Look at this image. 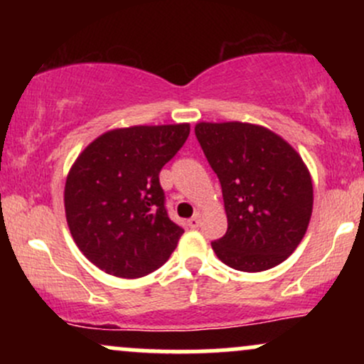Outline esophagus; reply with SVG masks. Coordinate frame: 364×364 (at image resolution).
<instances>
[{"label":"esophagus","instance_id":"34e87169","mask_svg":"<svg viewBox=\"0 0 364 364\" xmlns=\"http://www.w3.org/2000/svg\"><path fill=\"white\" fill-rule=\"evenodd\" d=\"M188 225H190L191 229H196L200 225V215H193L190 220H188Z\"/></svg>","mask_w":364,"mask_h":364}]
</instances>
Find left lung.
<instances>
[{
	"label": "left lung",
	"mask_w": 364,
	"mask_h": 364,
	"mask_svg": "<svg viewBox=\"0 0 364 364\" xmlns=\"http://www.w3.org/2000/svg\"><path fill=\"white\" fill-rule=\"evenodd\" d=\"M195 135L223 186L228 231L212 243L217 258L241 272L282 263L311 219L313 183L301 156L260 124L202 121Z\"/></svg>",
	"instance_id": "left-lung-1"
}]
</instances>
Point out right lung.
<instances>
[{
	"label": "right lung",
	"mask_w": 364,
	"mask_h": 364,
	"mask_svg": "<svg viewBox=\"0 0 364 364\" xmlns=\"http://www.w3.org/2000/svg\"><path fill=\"white\" fill-rule=\"evenodd\" d=\"M190 124L114 128L82 150L65 183V214L78 250L106 274L144 277L178 246L159 173L183 147Z\"/></svg>",
	"instance_id": "obj_1"
}]
</instances>
